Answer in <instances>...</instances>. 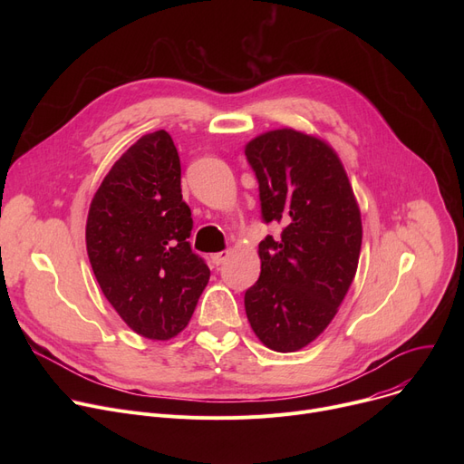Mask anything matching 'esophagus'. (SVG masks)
Masks as SVG:
<instances>
[{"label": "esophagus", "instance_id": "1", "mask_svg": "<svg viewBox=\"0 0 464 464\" xmlns=\"http://www.w3.org/2000/svg\"><path fill=\"white\" fill-rule=\"evenodd\" d=\"M229 254H231L229 250H226V252H218V254H212V256H210V259H212V263H214V265H222V263L229 257Z\"/></svg>", "mask_w": 464, "mask_h": 464}]
</instances>
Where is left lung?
<instances>
[{"label":"left lung","instance_id":"8db88e82","mask_svg":"<svg viewBox=\"0 0 464 464\" xmlns=\"http://www.w3.org/2000/svg\"><path fill=\"white\" fill-rule=\"evenodd\" d=\"M245 154L265 222L284 224L278 240L259 242L261 275L245 295L246 315L266 348L297 352L327 329L355 278L361 210L343 161L318 135L271 130L246 142Z\"/></svg>","mask_w":464,"mask_h":464}]
</instances>
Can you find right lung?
Here are the masks:
<instances>
[{"label": "right lung", "instance_id": "right-lung-1", "mask_svg": "<svg viewBox=\"0 0 464 464\" xmlns=\"http://www.w3.org/2000/svg\"><path fill=\"white\" fill-rule=\"evenodd\" d=\"M180 158L165 130L142 135L93 193L86 252L103 295L124 324L150 340L182 333L210 271L186 240Z\"/></svg>", "mask_w": 464, "mask_h": 464}]
</instances>
